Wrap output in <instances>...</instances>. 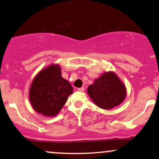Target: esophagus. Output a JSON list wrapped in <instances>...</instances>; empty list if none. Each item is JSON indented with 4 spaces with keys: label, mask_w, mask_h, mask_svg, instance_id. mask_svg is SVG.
Wrapping results in <instances>:
<instances>
[{
    "label": "esophagus",
    "mask_w": 159,
    "mask_h": 159,
    "mask_svg": "<svg viewBox=\"0 0 159 159\" xmlns=\"http://www.w3.org/2000/svg\"><path fill=\"white\" fill-rule=\"evenodd\" d=\"M78 91H80V92H84V87H81V88H78Z\"/></svg>",
    "instance_id": "esophagus-1"
}]
</instances>
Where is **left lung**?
<instances>
[{"label": "left lung", "mask_w": 159, "mask_h": 159, "mask_svg": "<svg viewBox=\"0 0 159 159\" xmlns=\"http://www.w3.org/2000/svg\"><path fill=\"white\" fill-rule=\"evenodd\" d=\"M87 93L96 106L110 110L125 100L127 90L116 74L109 71L95 79L94 83L87 87Z\"/></svg>", "instance_id": "8db88e82"}]
</instances>
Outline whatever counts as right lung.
Instances as JSON below:
<instances>
[{"mask_svg": "<svg viewBox=\"0 0 159 159\" xmlns=\"http://www.w3.org/2000/svg\"><path fill=\"white\" fill-rule=\"evenodd\" d=\"M73 88L62 77L59 64H51L38 72L29 90V100L34 111L53 117L59 114Z\"/></svg>", "mask_w": 159, "mask_h": 159, "instance_id": "1", "label": "right lung"}]
</instances>
